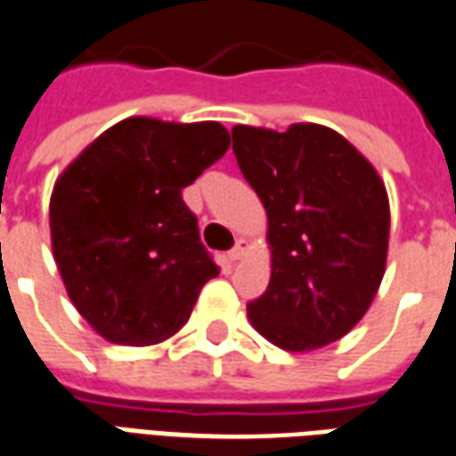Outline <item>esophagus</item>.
I'll return each instance as SVG.
<instances>
[{
	"instance_id": "obj_1",
	"label": "esophagus",
	"mask_w": 456,
	"mask_h": 456,
	"mask_svg": "<svg viewBox=\"0 0 456 456\" xmlns=\"http://www.w3.org/2000/svg\"><path fill=\"white\" fill-rule=\"evenodd\" d=\"M246 248H248V241H246V239H239L237 244H234V248H232V251L227 254V258L232 263L241 261V258H244V254H246Z\"/></svg>"
}]
</instances>
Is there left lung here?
I'll return each instance as SVG.
<instances>
[{
    "label": "left lung",
    "mask_w": 456,
    "mask_h": 456,
    "mask_svg": "<svg viewBox=\"0 0 456 456\" xmlns=\"http://www.w3.org/2000/svg\"><path fill=\"white\" fill-rule=\"evenodd\" d=\"M234 157L268 215L271 282L248 302L263 338L306 353L343 338L387 268L389 195L377 168L331 127L234 125Z\"/></svg>",
    "instance_id": "obj_1"
}]
</instances>
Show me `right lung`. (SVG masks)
<instances>
[{
  "label": "right lung",
  "instance_id": "add662e5",
  "mask_svg": "<svg viewBox=\"0 0 456 456\" xmlns=\"http://www.w3.org/2000/svg\"><path fill=\"white\" fill-rule=\"evenodd\" d=\"M215 120L125 118L60 174L50 237L67 295L118 346H154L188 322L219 273L181 191L224 157Z\"/></svg>",
  "mask_w": 456,
  "mask_h": 456
}]
</instances>
